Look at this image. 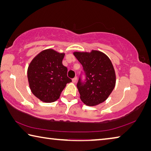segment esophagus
I'll list each match as a JSON object with an SVG mask.
<instances>
[{
	"label": "esophagus",
	"mask_w": 151,
	"mask_h": 151,
	"mask_svg": "<svg viewBox=\"0 0 151 151\" xmlns=\"http://www.w3.org/2000/svg\"><path fill=\"white\" fill-rule=\"evenodd\" d=\"M76 81H77V77H75L74 78H73V83H76Z\"/></svg>",
	"instance_id": "obj_1"
}]
</instances>
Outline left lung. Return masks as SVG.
Segmentation results:
<instances>
[{
    "label": "left lung",
    "instance_id": "obj_1",
    "mask_svg": "<svg viewBox=\"0 0 151 151\" xmlns=\"http://www.w3.org/2000/svg\"><path fill=\"white\" fill-rule=\"evenodd\" d=\"M74 55L83 65L86 82L79 78L77 88L84 104L94 106L104 102L116 85V73L110 59L99 51L74 52Z\"/></svg>",
    "mask_w": 151,
    "mask_h": 151
}]
</instances>
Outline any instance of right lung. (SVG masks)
Instances as JSON below:
<instances>
[{"label":"right lung","instance_id":"obj_1","mask_svg":"<svg viewBox=\"0 0 151 151\" xmlns=\"http://www.w3.org/2000/svg\"><path fill=\"white\" fill-rule=\"evenodd\" d=\"M64 53L52 49L37 54L29 65L28 79L31 91L43 102L57 100L66 84L72 82L67 76V68L62 63Z\"/></svg>","mask_w":151,"mask_h":151}]
</instances>
